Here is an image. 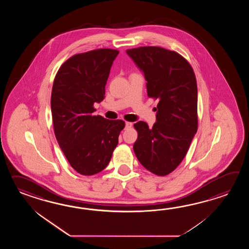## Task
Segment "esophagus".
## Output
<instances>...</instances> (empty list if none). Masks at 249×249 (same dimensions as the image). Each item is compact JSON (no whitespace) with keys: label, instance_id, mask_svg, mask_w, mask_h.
Instances as JSON below:
<instances>
[{"label":"esophagus","instance_id":"obj_1","mask_svg":"<svg viewBox=\"0 0 249 249\" xmlns=\"http://www.w3.org/2000/svg\"><path fill=\"white\" fill-rule=\"evenodd\" d=\"M132 126V123L126 122L125 123V129H129V128H131Z\"/></svg>","mask_w":249,"mask_h":249}]
</instances>
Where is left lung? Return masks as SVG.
<instances>
[{"label": "left lung", "mask_w": 249, "mask_h": 249, "mask_svg": "<svg viewBox=\"0 0 249 249\" xmlns=\"http://www.w3.org/2000/svg\"><path fill=\"white\" fill-rule=\"evenodd\" d=\"M147 81L149 98L159 101L157 122L133 124L136 158L159 176L169 175L183 160L197 131V87L191 64L179 53L157 46L127 50Z\"/></svg>", "instance_id": "8db88e82"}]
</instances>
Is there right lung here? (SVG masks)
Returning a JSON list of instances; mask_svg holds the SVG:
<instances>
[{"mask_svg": "<svg viewBox=\"0 0 249 249\" xmlns=\"http://www.w3.org/2000/svg\"><path fill=\"white\" fill-rule=\"evenodd\" d=\"M119 52L97 49L66 60L53 82L51 108L58 145L70 165L82 175L106 168L118 144L123 120L94 116V103L105 97V86Z\"/></svg>", "mask_w": 249, "mask_h": 249, "instance_id": "right-lung-1", "label": "right lung"}]
</instances>
